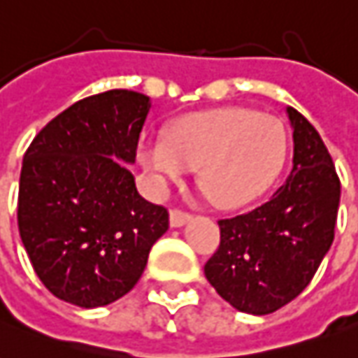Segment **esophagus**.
Instances as JSON below:
<instances>
[{
  "instance_id": "1",
  "label": "esophagus",
  "mask_w": 358,
  "mask_h": 358,
  "mask_svg": "<svg viewBox=\"0 0 358 358\" xmlns=\"http://www.w3.org/2000/svg\"><path fill=\"white\" fill-rule=\"evenodd\" d=\"M191 218V212L183 210V208H171L169 212V222H171V226L173 228H179V226H183L185 222Z\"/></svg>"
}]
</instances>
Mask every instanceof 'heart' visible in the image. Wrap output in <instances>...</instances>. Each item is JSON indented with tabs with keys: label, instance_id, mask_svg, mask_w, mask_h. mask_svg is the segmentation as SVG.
<instances>
[{
	"label": "heart",
	"instance_id": "b5f03b06",
	"mask_svg": "<svg viewBox=\"0 0 358 358\" xmlns=\"http://www.w3.org/2000/svg\"><path fill=\"white\" fill-rule=\"evenodd\" d=\"M285 128L278 118L251 108H226L183 118L164 142L142 152V164L162 183L199 171L203 193L218 206H238L275 177L285 157Z\"/></svg>",
	"mask_w": 358,
	"mask_h": 358
}]
</instances>
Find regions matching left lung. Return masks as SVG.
Here are the masks:
<instances>
[{"mask_svg":"<svg viewBox=\"0 0 358 358\" xmlns=\"http://www.w3.org/2000/svg\"><path fill=\"white\" fill-rule=\"evenodd\" d=\"M294 157L287 183L267 203L218 220L220 245L204 275L226 302L253 315L273 314L314 278L335 236L341 183L324 140L296 108Z\"/></svg>","mask_w":358,"mask_h":358,"instance_id":"8db88e82","label":"left lung"}]
</instances>
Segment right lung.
I'll use <instances>...</instances> for the list:
<instances>
[{"label":"right lung","instance_id":"1","mask_svg":"<svg viewBox=\"0 0 358 358\" xmlns=\"http://www.w3.org/2000/svg\"><path fill=\"white\" fill-rule=\"evenodd\" d=\"M150 97L110 90L73 103L34 136L19 181L17 222L36 277L56 298L107 306L138 282L169 228L122 162L136 159Z\"/></svg>","mask_w":358,"mask_h":358}]
</instances>
